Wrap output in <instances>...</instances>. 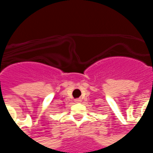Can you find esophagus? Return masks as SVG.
<instances>
[{
  "instance_id": "esophagus-1",
  "label": "esophagus",
  "mask_w": 153,
  "mask_h": 153,
  "mask_svg": "<svg viewBox=\"0 0 153 153\" xmlns=\"http://www.w3.org/2000/svg\"><path fill=\"white\" fill-rule=\"evenodd\" d=\"M74 102H76V103H80V102H82V100L80 99V98H79V99L75 100Z\"/></svg>"
}]
</instances>
